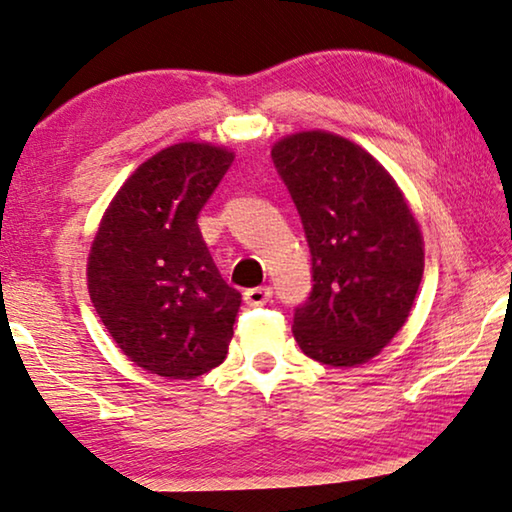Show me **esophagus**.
<instances>
[{
	"instance_id": "34e87169",
	"label": "esophagus",
	"mask_w": 512,
	"mask_h": 512,
	"mask_svg": "<svg viewBox=\"0 0 512 512\" xmlns=\"http://www.w3.org/2000/svg\"><path fill=\"white\" fill-rule=\"evenodd\" d=\"M272 297V288L270 286H256L245 290V302L249 306H263L267 300Z\"/></svg>"
}]
</instances>
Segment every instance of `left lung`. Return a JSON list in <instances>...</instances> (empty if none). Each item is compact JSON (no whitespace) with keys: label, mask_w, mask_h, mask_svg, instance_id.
I'll return each mask as SVG.
<instances>
[{"label":"left lung","mask_w":512,"mask_h":512,"mask_svg":"<svg viewBox=\"0 0 512 512\" xmlns=\"http://www.w3.org/2000/svg\"><path fill=\"white\" fill-rule=\"evenodd\" d=\"M272 162L311 251L295 341L322 364H364L410 316L423 277L419 224L382 164L348 139L290 135L274 144Z\"/></svg>","instance_id":"left-lung-1"}]
</instances>
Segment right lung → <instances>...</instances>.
Segmentation results:
<instances>
[{"label":"right lung","instance_id":"obj_1","mask_svg":"<svg viewBox=\"0 0 512 512\" xmlns=\"http://www.w3.org/2000/svg\"><path fill=\"white\" fill-rule=\"evenodd\" d=\"M231 162L233 153L194 141L153 155L109 203L89 254L102 325L123 355L169 380L222 364L233 336L242 295L196 224Z\"/></svg>","mask_w":512,"mask_h":512}]
</instances>
